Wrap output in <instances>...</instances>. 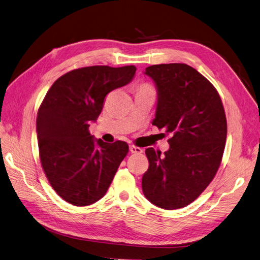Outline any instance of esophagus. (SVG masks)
<instances>
[{
	"label": "esophagus",
	"instance_id": "esophagus-1",
	"mask_svg": "<svg viewBox=\"0 0 260 260\" xmlns=\"http://www.w3.org/2000/svg\"><path fill=\"white\" fill-rule=\"evenodd\" d=\"M129 149H130V152L133 153V154H141V153L143 152L142 148L138 147V146H136V145H130V146H129Z\"/></svg>",
	"mask_w": 260,
	"mask_h": 260
}]
</instances>
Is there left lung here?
Masks as SVG:
<instances>
[{
  "mask_svg": "<svg viewBox=\"0 0 260 260\" xmlns=\"http://www.w3.org/2000/svg\"><path fill=\"white\" fill-rule=\"evenodd\" d=\"M157 86L153 124L165 129L170 148H146L149 162L142 178L145 198L164 209L194 202L215 178L226 140V118L216 88L186 64L145 68Z\"/></svg>",
  "mask_w": 260,
  "mask_h": 260,
  "instance_id": "left-lung-1",
  "label": "left lung"
}]
</instances>
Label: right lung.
Returning <instances> with one entry per match:
<instances>
[{"mask_svg":"<svg viewBox=\"0 0 260 260\" xmlns=\"http://www.w3.org/2000/svg\"><path fill=\"white\" fill-rule=\"evenodd\" d=\"M136 66H90L59 77L39 107L37 133L41 166L60 198L88 206L107 192L129 152L123 141L105 143L89 131L107 94L128 84Z\"/></svg>","mask_w":260,"mask_h":260,"instance_id":"1","label":"right lung"}]
</instances>
